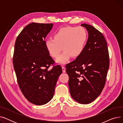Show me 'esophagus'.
<instances>
[{
    "instance_id": "1",
    "label": "esophagus",
    "mask_w": 123,
    "mask_h": 123,
    "mask_svg": "<svg viewBox=\"0 0 123 123\" xmlns=\"http://www.w3.org/2000/svg\"><path fill=\"white\" fill-rule=\"evenodd\" d=\"M62 71L63 73H65L66 72V69L64 66H62Z\"/></svg>"
}]
</instances>
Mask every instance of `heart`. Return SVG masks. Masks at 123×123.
<instances>
[{"label":"heart","instance_id":"heart-1","mask_svg":"<svg viewBox=\"0 0 123 123\" xmlns=\"http://www.w3.org/2000/svg\"><path fill=\"white\" fill-rule=\"evenodd\" d=\"M87 32L82 27L66 26L60 28L54 35V39L45 42L48 53L53 58L59 56L62 48L64 50L56 60L59 64L66 63L71 56L77 57L84 49L87 40Z\"/></svg>","mask_w":123,"mask_h":123}]
</instances>
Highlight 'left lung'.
<instances>
[{
    "label": "left lung",
    "mask_w": 123,
    "mask_h": 123,
    "mask_svg": "<svg viewBox=\"0 0 123 123\" xmlns=\"http://www.w3.org/2000/svg\"><path fill=\"white\" fill-rule=\"evenodd\" d=\"M81 26L88 31L87 42L81 54L66 65V71L71 96L80 104H87L104 88L110 61L107 43L101 32L86 23Z\"/></svg>",
    "instance_id": "1"
}]
</instances>
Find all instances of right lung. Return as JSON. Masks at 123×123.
Wrapping results in <instances>:
<instances>
[{
  "instance_id": "add662e5",
  "label": "right lung",
  "mask_w": 123,
  "mask_h": 123,
  "mask_svg": "<svg viewBox=\"0 0 123 123\" xmlns=\"http://www.w3.org/2000/svg\"><path fill=\"white\" fill-rule=\"evenodd\" d=\"M52 23H31L17 36L13 64L19 88L25 97L36 105L46 104L53 98L60 65L48 69L54 61L45 47V39Z\"/></svg>"
}]
</instances>
